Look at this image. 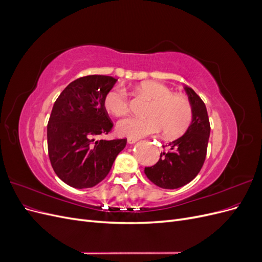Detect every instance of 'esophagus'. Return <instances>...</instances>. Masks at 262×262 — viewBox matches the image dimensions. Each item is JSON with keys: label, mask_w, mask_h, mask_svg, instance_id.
<instances>
[{"label": "esophagus", "mask_w": 262, "mask_h": 262, "mask_svg": "<svg viewBox=\"0 0 262 262\" xmlns=\"http://www.w3.org/2000/svg\"><path fill=\"white\" fill-rule=\"evenodd\" d=\"M126 142H128L129 144H134V143H137L138 140L133 139V138H128V139H126Z\"/></svg>", "instance_id": "1"}]
</instances>
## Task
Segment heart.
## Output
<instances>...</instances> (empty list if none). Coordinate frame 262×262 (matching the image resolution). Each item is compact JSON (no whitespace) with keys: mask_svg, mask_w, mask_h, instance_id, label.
Listing matches in <instances>:
<instances>
[{"mask_svg":"<svg viewBox=\"0 0 262 262\" xmlns=\"http://www.w3.org/2000/svg\"><path fill=\"white\" fill-rule=\"evenodd\" d=\"M137 92L152 99L146 117H126L117 123L119 136L133 139L155 134L164 129L165 136L177 138L184 134L192 121V108L187 98L172 94L168 86L156 81H146L137 87ZM108 113L120 117L129 110V98L120 87H114L105 96Z\"/></svg>","mask_w":262,"mask_h":262,"instance_id":"obj_1","label":"heart"}]
</instances>
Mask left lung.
I'll return each instance as SVG.
<instances>
[{"label": "left lung", "instance_id": "obj_1", "mask_svg": "<svg viewBox=\"0 0 262 262\" xmlns=\"http://www.w3.org/2000/svg\"><path fill=\"white\" fill-rule=\"evenodd\" d=\"M192 108V121L184 136L169 142L160 161L145 167L146 177L163 189H177L191 181L202 168L210 137L207 107L195 92L185 86Z\"/></svg>", "mask_w": 262, "mask_h": 262}]
</instances>
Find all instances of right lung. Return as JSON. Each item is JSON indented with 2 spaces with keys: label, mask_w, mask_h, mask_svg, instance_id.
<instances>
[{
  "label": "right lung",
  "mask_w": 262,
  "mask_h": 262,
  "mask_svg": "<svg viewBox=\"0 0 262 262\" xmlns=\"http://www.w3.org/2000/svg\"><path fill=\"white\" fill-rule=\"evenodd\" d=\"M117 80L89 75L70 83L55 100L47 126L52 168L67 185L92 188L105 179L126 140H95L108 134L113 122L104 105Z\"/></svg>",
  "instance_id": "right-lung-1"
}]
</instances>
